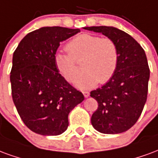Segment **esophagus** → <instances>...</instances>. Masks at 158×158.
Listing matches in <instances>:
<instances>
[{
  "instance_id": "1",
  "label": "esophagus",
  "mask_w": 158,
  "mask_h": 158,
  "mask_svg": "<svg viewBox=\"0 0 158 158\" xmlns=\"http://www.w3.org/2000/svg\"><path fill=\"white\" fill-rule=\"evenodd\" d=\"M82 93H83V95L85 98H88V97H89V95H90L89 92H87V91H84V92H82Z\"/></svg>"
}]
</instances>
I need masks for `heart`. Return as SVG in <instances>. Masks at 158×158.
<instances>
[{
  "label": "heart",
  "instance_id": "1",
  "mask_svg": "<svg viewBox=\"0 0 158 158\" xmlns=\"http://www.w3.org/2000/svg\"><path fill=\"white\" fill-rule=\"evenodd\" d=\"M66 50L68 54H55V66L65 80L72 81L77 74L75 61L83 59L84 71L74 81L75 87L81 90L95 87L98 81L106 83L118 67V46L109 38L83 33L68 43Z\"/></svg>",
  "mask_w": 158,
  "mask_h": 158
}]
</instances>
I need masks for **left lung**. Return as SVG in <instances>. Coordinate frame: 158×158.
<instances>
[{
	"label": "left lung",
	"mask_w": 158,
	"mask_h": 158,
	"mask_svg": "<svg viewBox=\"0 0 158 158\" xmlns=\"http://www.w3.org/2000/svg\"><path fill=\"white\" fill-rule=\"evenodd\" d=\"M100 33L118 46V64L115 73L103 86L91 92L98 107L91 122L103 134H119L136 123L147 102L150 70L142 47L128 33L114 27H87Z\"/></svg>",
	"instance_id": "8db88e82"
}]
</instances>
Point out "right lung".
Listing matches in <instances>:
<instances>
[{"label": "right lung", "mask_w": 158, "mask_h": 158, "mask_svg": "<svg viewBox=\"0 0 158 158\" xmlns=\"http://www.w3.org/2000/svg\"><path fill=\"white\" fill-rule=\"evenodd\" d=\"M79 32V28L40 27L27 33L13 53L10 76L13 103L26 126L37 134L65 132L69 113L84 100L55 64L60 43Z\"/></svg>", "instance_id": "add662e5"}]
</instances>
